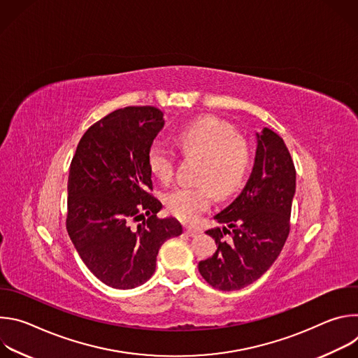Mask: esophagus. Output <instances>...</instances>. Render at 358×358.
Here are the masks:
<instances>
[{
	"label": "esophagus",
	"mask_w": 358,
	"mask_h": 358,
	"mask_svg": "<svg viewBox=\"0 0 358 358\" xmlns=\"http://www.w3.org/2000/svg\"><path fill=\"white\" fill-rule=\"evenodd\" d=\"M185 234H187L188 236H195V235L198 234V231H196V229H192V228L185 227Z\"/></svg>",
	"instance_id": "34e87169"
}]
</instances>
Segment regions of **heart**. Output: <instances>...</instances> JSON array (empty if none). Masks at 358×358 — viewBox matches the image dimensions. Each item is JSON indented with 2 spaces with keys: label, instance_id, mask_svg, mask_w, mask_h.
Here are the masks:
<instances>
[{
  "label": "heart",
  "instance_id": "obj_1",
  "mask_svg": "<svg viewBox=\"0 0 358 358\" xmlns=\"http://www.w3.org/2000/svg\"><path fill=\"white\" fill-rule=\"evenodd\" d=\"M177 143L185 155L203 157L199 181L192 187H178L167 194L169 213L182 222H194L211 208L220 195L229 196L246 181L252 169V150L235 127L217 117H202L177 133ZM176 152L167 144L152 143L147 152L151 174L170 184L176 171Z\"/></svg>",
  "mask_w": 358,
  "mask_h": 358
}]
</instances>
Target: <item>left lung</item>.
I'll return each mask as SVG.
<instances>
[{"instance_id":"8db88e82","label":"left lung","mask_w":358,"mask_h":358,"mask_svg":"<svg viewBox=\"0 0 358 358\" xmlns=\"http://www.w3.org/2000/svg\"><path fill=\"white\" fill-rule=\"evenodd\" d=\"M252 174L236 199L214 218L225 227L208 229L218 245L198 271L213 287L239 290L258 280L276 261L290 231L296 170L280 136L264 129ZM225 234L231 235L227 243Z\"/></svg>"}]
</instances>
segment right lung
Returning a JSON list of instances; mask_svg holds the SVG:
<instances>
[{
  "mask_svg": "<svg viewBox=\"0 0 358 358\" xmlns=\"http://www.w3.org/2000/svg\"><path fill=\"white\" fill-rule=\"evenodd\" d=\"M163 126L157 108L115 110L86 130L71 163L69 238L89 271L115 289L147 282L160 246L182 234L176 218L157 217L163 206L151 194L147 152Z\"/></svg>",
  "mask_w": 358,
  "mask_h": 358,
  "instance_id": "obj_1",
  "label": "right lung"
}]
</instances>
